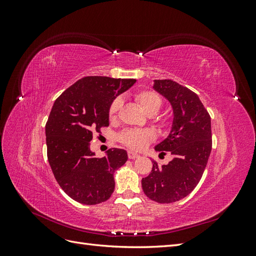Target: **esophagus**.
I'll use <instances>...</instances> for the list:
<instances>
[{
  "label": "esophagus",
  "instance_id": "34e87169",
  "mask_svg": "<svg viewBox=\"0 0 256 256\" xmlns=\"http://www.w3.org/2000/svg\"><path fill=\"white\" fill-rule=\"evenodd\" d=\"M138 157V154L136 152H131V150L128 152V158L129 159H136Z\"/></svg>",
  "mask_w": 256,
  "mask_h": 256
}]
</instances>
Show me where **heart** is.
<instances>
[{
  "instance_id": "1",
  "label": "heart",
  "mask_w": 256,
  "mask_h": 256,
  "mask_svg": "<svg viewBox=\"0 0 256 256\" xmlns=\"http://www.w3.org/2000/svg\"><path fill=\"white\" fill-rule=\"evenodd\" d=\"M134 99L142 109L148 114H156L162 106V98L157 92L152 90H140L136 92ZM122 100L116 97L108 110V115L111 120H115L120 109ZM120 142L134 150H142L154 140V134L150 129H126L118 136Z\"/></svg>"
}]
</instances>
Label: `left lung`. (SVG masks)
I'll use <instances>...</instances> for the list:
<instances>
[{"label": "left lung", "mask_w": 256, "mask_h": 256, "mask_svg": "<svg viewBox=\"0 0 256 256\" xmlns=\"http://www.w3.org/2000/svg\"><path fill=\"white\" fill-rule=\"evenodd\" d=\"M154 88L174 110L171 132L154 150L161 154L171 152L174 159L166 166L152 161L142 188L154 202L170 204L189 196L203 176L212 146L210 115L194 92L171 79L154 80Z\"/></svg>", "instance_id": "left-lung-1"}]
</instances>
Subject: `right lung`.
Segmentation results:
<instances>
[{
    "instance_id": "1",
    "label": "right lung",
    "mask_w": 256,
    "mask_h": 256,
    "mask_svg": "<svg viewBox=\"0 0 256 256\" xmlns=\"http://www.w3.org/2000/svg\"><path fill=\"white\" fill-rule=\"evenodd\" d=\"M136 81L84 76L62 92L52 106L46 124L48 161L60 187L76 202L96 205L112 196L114 173L125 164L127 152L111 148L106 157L97 158L90 142L92 134L109 126L112 100Z\"/></svg>"
}]
</instances>
